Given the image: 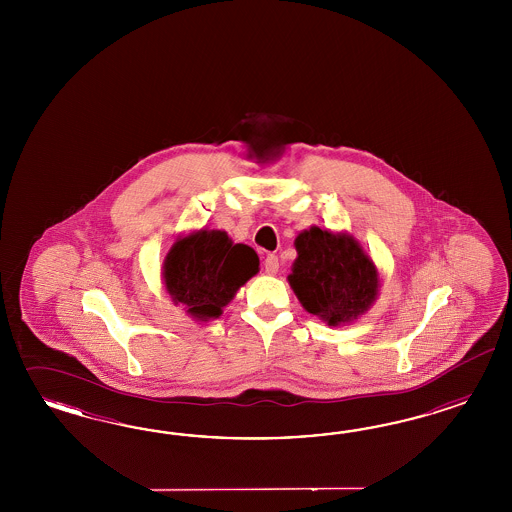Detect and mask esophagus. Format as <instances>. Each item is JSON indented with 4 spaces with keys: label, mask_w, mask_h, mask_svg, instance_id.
I'll return each instance as SVG.
<instances>
[{
    "label": "esophagus",
    "mask_w": 512,
    "mask_h": 512,
    "mask_svg": "<svg viewBox=\"0 0 512 512\" xmlns=\"http://www.w3.org/2000/svg\"><path fill=\"white\" fill-rule=\"evenodd\" d=\"M278 270V255L268 253V255H266V259H264V272H266V274H270V276H274V274H278Z\"/></svg>",
    "instance_id": "obj_1"
}]
</instances>
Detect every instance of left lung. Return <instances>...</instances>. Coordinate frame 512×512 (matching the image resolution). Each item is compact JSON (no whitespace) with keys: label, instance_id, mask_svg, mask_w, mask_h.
Instances as JSON below:
<instances>
[{"label":"left lung","instance_id":"8db88e82","mask_svg":"<svg viewBox=\"0 0 512 512\" xmlns=\"http://www.w3.org/2000/svg\"><path fill=\"white\" fill-rule=\"evenodd\" d=\"M295 246L289 283L306 310L336 326L355 321L372 306L377 268L353 236L311 227L298 234Z\"/></svg>","mask_w":512,"mask_h":512}]
</instances>
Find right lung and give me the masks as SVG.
Listing matches in <instances>:
<instances>
[{
	"instance_id": "1",
	"label": "right lung",
	"mask_w": 512,
	"mask_h": 512,
	"mask_svg": "<svg viewBox=\"0 0 512 512\" xmlns=\"http://www.w3.org/2000/svg\"><path fill=\"white\" fill-rule=\"evenodd\" d=\"M259 272V257L244 244H233L221 231L180 238L165 266V287L176 304L199 319L219 317L236 291Z\"/></svg>"
}]
</instances>
